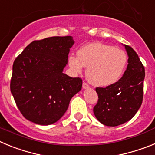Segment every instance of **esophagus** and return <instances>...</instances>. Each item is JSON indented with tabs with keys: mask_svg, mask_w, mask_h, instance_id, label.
<instances>
[{
	"mask_svg": "<svg viewBox=\"0 0 155 155\" xmlns=\"http://www.w3.org/2000/svg\"><path fill=\"white\" fill-rule=\"evenodd\" d=\"M82 87H83V88H84V89H86V88H89V85H88V84H87L85 81L83 82Z\"/></svg>",
	"mask_w": 155,
	"mask_h": 155,
	"instance_id": "34e87169",
	"label": "esophagus"
}]
</instances>
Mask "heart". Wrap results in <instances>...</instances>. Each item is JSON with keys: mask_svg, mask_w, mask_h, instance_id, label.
I'll return each instance as SVG.
<instances>
[{"mask_svg": "<svg viewBox=\"0 0 155 155\" xmlns=\"http://www.w3.org/2000/svg\"><path fill=\"white\" fill-rule=\"evenodd\" d=\"M127 62V54L124 50L102 42L86 45L78 51V57L71 55L68 57L71 69L81 73L83 66L87 68V80L98 87L116 83L124 72Z\"/></svg>", "mask_w": 155, "mask_h": 155, "instance_id": "obj_1", "label": "heart"}]
</instances>
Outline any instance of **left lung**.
Instances as JSON below:
<instances>
[{"mask_svg": "<svg viewBox=\"0 0 155 155\" xmlns=\"http://www.w3.org/2000/svg\"><path fill=\"white\" fill-rule=\"evenodd\" d=\"M128 65L117 82L105 87H96L98 102L93 112L97 120L108 127H116L130 120L142 104L144 67L137 53L125 45Z\"/></svg>", "mask_w": 155, "mask_h": 155, "instance_id": "1", "label": "left lung"}]
</instances>
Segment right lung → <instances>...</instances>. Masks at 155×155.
Segmentation results:
<instances>
[{"instance_id":"add662e5","label":"right lung","mask_w":155,"mask_h":155,"mask_svg":"<svg viewBox=\"0 0 155 155\" xmlns=\"http://www.w3.org/2000/svg\"><path fill=\"white\" fill-rule=\"evenodd\" d=\"M74 42L70 35L35 40L15 58L10 89L26 120L39 125L54 124L81 89V78L63 73Z\"/></svg>"}]
</instances>
